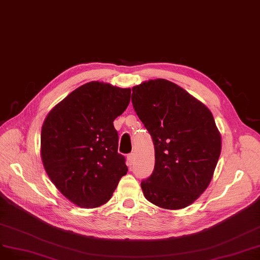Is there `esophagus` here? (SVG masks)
<instances>
[{
    "label": "esophagus",
    "mask_w": 260,
    "mask_h": 260,
    "mask_svg": "<svg viewBox=\"0 0 260 260\" xmlns=\"http://www.w3.org/2000/svg\"><path fill=\"white\" fill-rule=\"evenodd\" d=\"M134 161H135V154H134V153H129V154L127 155V165H128V166H132L133 163H134Z\"/></svg>",
    "instance_id": "obj_1"
}]
</instances>
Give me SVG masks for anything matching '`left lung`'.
<instances>
[{"label":"left lung","mask_w":260,"mask_h":260,"mask_svg":"<svg viewBox=\"0 0 260 260\" xmlns=\"http://www.w3.org/2000/svg\"><path fill=\"white\" fill-rule=\"evenodd\" d=\"M133 107L152 137L155 164L141 181L149 202L166 209L192 204L211 182L221 136L209 109L177 84L149 80L132 88Z\"/></svg>","instance_id":"1"}]
</instances>
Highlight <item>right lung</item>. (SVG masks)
Returning a JSON list of instances; mask_svg holds the SVG:
<instances>
[{
	"label": "right lung",
	"instance_id": "1",
	"mask_svg": "<svg viewBox=\"0 0 260 260\" xmlns=\"http://www.w3.org/2000/svg\"><path fill=\"white\" fill-rule=\"evenodd\" d=\"M131 88L93 81L56 105L41 132V156L49 179L75 205L102 206L127 173L113 121L129 104Z\"/></svg>",
	"mask_w": 260,
	"mask_h": 260
}]
</instances>
